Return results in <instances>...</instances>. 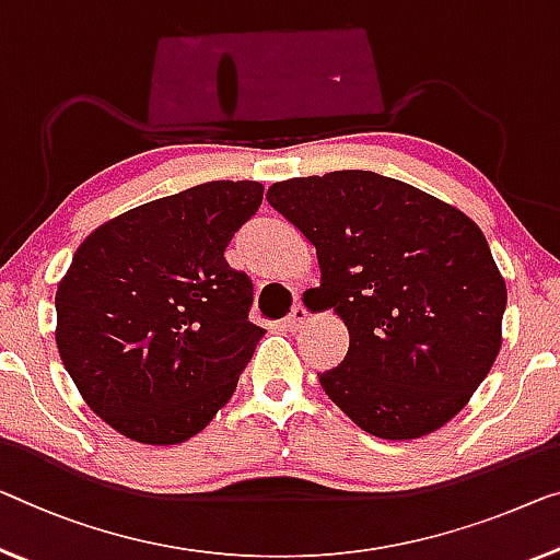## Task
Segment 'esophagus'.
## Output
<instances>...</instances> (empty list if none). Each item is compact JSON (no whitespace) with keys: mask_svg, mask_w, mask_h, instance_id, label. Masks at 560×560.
<instances>
[{"mask_svg":"<svg viewBox=\"0 0 560 560\" xmlns=\"http://www.w3.org/2000/svg\"><path fill=\"white\" fill-rule=\"evenodd\" d=\"M306 322H308V312H306V308H304L302 304H296V306L289 312L287 319H283V327H287L289 331H299V329L304 327Z\"/></svg>","mask_w":560,"mask_h":560,"instance_id":"1","label":"esophagus"}]
</instances>
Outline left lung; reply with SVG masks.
Masks as SVG:
<instances>
[{
  "label": "left lung",
  "instance_id": "obj_1",
  "mask_svg": "<svg viewBox=\"0 0 560 560\" xmlns=\"http://www.w3.org/2000/svg\"><path fill=\"white\" fill-rule=\"evenodd\" d=\"M266 200L316 248L312 294L349 329L347 357L319 374L331 402L382 440L453 420L503 345L505 279L478 223L372 171L281 180Z\"/></svg>",
  "mask_w": 560,
  "mask_h": 560
}]
</instances>
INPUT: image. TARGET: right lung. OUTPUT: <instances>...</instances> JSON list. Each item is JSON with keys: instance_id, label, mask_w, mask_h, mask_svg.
I'll use <instances>...</instances> for the list:
<instances>
[{"instance_id": "add662e5", "label": "right lung", "mask_w": 560, "mask_h": 560, "mask_svg": "<svg viewBox=\"0 0 560 560\" xmlns=\"http://www.w3.org/2000/svg\"><path fill=\"white\" fill-rule=\"evenodd\" d=\"M256 180H211L97 226L55 294L57 349L90 410L143 445L198 435L264 329L223 252L258 211Z\"/></svg>"}]
</instances>
